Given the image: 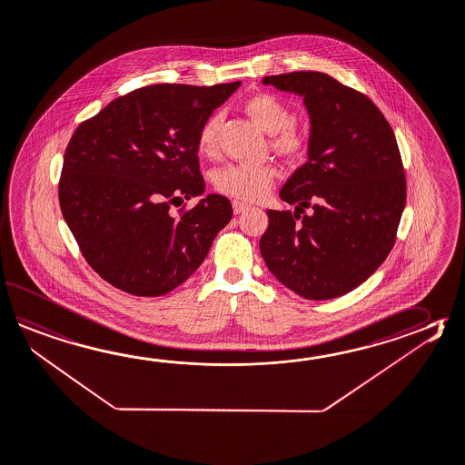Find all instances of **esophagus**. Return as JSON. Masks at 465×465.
Instances as JSON below:
<instances>
[{"label":"esophagus","instance_id":"obj_1","mask_svg":"<svg viewBox=\"0 0 465 465\" xmlns=\"http://www.w3.org/2000/svg\"><path fill=\"white\" fill-rule=\"evenodd\" d=\"M232 207H233V213H235V215L243 213L245 210L250 209L247 203H243V202H240V200H233V202H232Z\"/></svg>","mask_w":465,"mask_h":465}]
</instances>
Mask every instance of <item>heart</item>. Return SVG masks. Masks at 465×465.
<instances>
[{"label":"heart","instance_id":"b5f03b06","mask_svg":"<svg viewBox=\"0 0 465 465\" xmlns=\"http://www.w3.org/2000/svg\"><path fill=\"white\" fill-rule=\"evenodd\" d=\"M250 117L265 133L272 134V143L284 155H296L303 151L304 137L293 125V113L282 99L273 94H258L245 104ZM220 117L210 115L197 137V149L203 155H212L217 149ZM275 169L270 165L227 163L213 172V187L228 197L253 202L265 197L275 179Z\"/></svg>","mask_w":465,"mask_h":465}]
</instances>
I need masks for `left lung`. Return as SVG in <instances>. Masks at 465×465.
Returning <instances> with one entry per match:
<instances>
[{
  "mask_svg": "<svg viewBox=\"0 0 465 465\" xmlns=\"http://www.w3.org/2000/svg\"><path fill=\"white\" fill-rule=\"evenodd\" d=\"M265 85L303 97L308 161L268 210L260 240L268 270L306 300H331L366 282L386 260L406 205L398 143L370 97L316 71L266 76ZM304 209L308 214L301 215Z\"/></svg>",
  "mask_w": 465,
  "mask_h": 465,
  "instance_id": "left-lung-1",
  "label": "left lung"
}]
</instances>
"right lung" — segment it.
<instances>
[{
    "mask_svg": "<svg viewBox=\"0 0 465 465\" xmlns=\"http://www.w3.org/2000/svg\"><path fill=\"white\" fill-rule=\"evenodd\" d=\"M240 84L141 87L73 134L59 182L61 212L107 283L161 296L202 265L233 215L230 200L209 193L181 217L171 205L203 195L197 137Z\"/></svg>",
    "mask_w": 465,
    "mask_h": 465,
    "instance_id": "obj_1",
    "label": "right lung"
}]
</instances>
